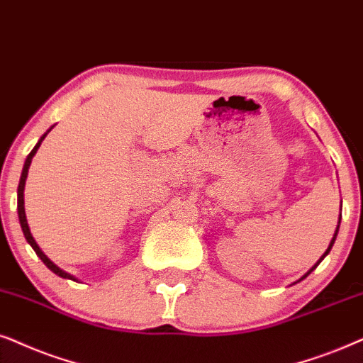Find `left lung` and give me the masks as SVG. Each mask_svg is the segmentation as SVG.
Here are the masks:
<instances>
[{
	"label": "left lung",
	"instance_id": "left-lung-1",
	"mask_svg": "<svg viewBox=\"0 0 363 363\" xmlns=\"http://www.w3.org/2000/svg\"><path fill=\"white\" fill-rule=\"evenodd\" d=\"M339 224H340V222H339ZM337 232H339V225H337V230H335V234H333V238H332V242H330V245H328V249H327V250H325V252H323V255H322V257H320V260H318V262H317V264H315V265H313V267H312V269H311V270H308V272H307V274H306V275H303V277H302V279H306V277H307V275H308V274H311V272H312V270H313V269H315V267H317V265H318V264H320V262H322V259H323V257H325V255H327V254H328V252H330V249H332V245H333V242H335V238H337ZM302 279H301V280H302Z\"/></svg>",
	"mask_w": 363,
	"mask_h": 363
}]
</instances>
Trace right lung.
<instances>
[{
    "mask_svg": "<svg viewBox=\"0 0 363 363\" xmlns=\"http://www.w3.org/2000/svg\"><path fill=\"white\" fill-rule=\"evenodd\" d=\"M45 138H46V134L40 139V143H38L36 146L33 147V151H31L30 154H28L26 162H24V167H23V172H21V179H19V186H18V217H19V224H21V229H23L24 238H26V240H28V242H30L31 247L35 249V252H36L38 257H40V259L43 260V262H45V265H46L48 269H51L52 272H55L56 275H60V277H62V279H71V280H76L74 277H72V275L66 274L65 270H61L60 267H57L56 264H52L51 260L46 257L45 252H43V250L40 249V245L36 244V240L33 239V235H31V232H30V227H28L26 214H24V194H23V192H24V182H26V177H28V169H30L31 159H33V156H35V154H36L38 147H40V144L43 143V139H45Z\"/></svg>",
    "mask_w": 363,
    "mask_h": 363,
    "instance_id": "obj_1",
    "label": "right lung"
}]
</instances>
